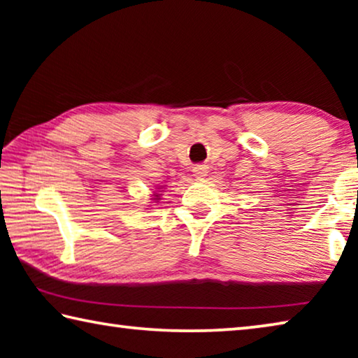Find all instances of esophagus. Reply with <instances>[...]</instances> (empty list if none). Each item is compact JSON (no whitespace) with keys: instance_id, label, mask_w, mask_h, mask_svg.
<instances>
[{"instance_id":"1","label":"esophagus","mask_w":358,"mask_h":358,"mask_svg":"<svg viewBox=\"0 0 358 358\" xmlns=\"http://www.w3.org/2000/svg\"><path fill=\"white\" fill-rule=\"evenodd\" d=\"M192 172H194V177H196L197 180H203L208 173V167L203 166V164H199V166L192 169Z\"/></svg>"}]
</instances>
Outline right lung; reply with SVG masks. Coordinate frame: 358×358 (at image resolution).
Wrapping results in <instances>:
<instances>
[{"instance_id":"obj_1","label":"right lung","mask_w":358,"mask_h":358,"mask_svg":"<svg viewBox=\"0 0 358 358\" xmlns=\"http://www.w3.org/2000/svg\"><path fill=\"white\" fill-rule=\"evenodd\" d=\"M157 197H159V196H156V201H159V199H157Z\"/></svg>"}]
</instances>
